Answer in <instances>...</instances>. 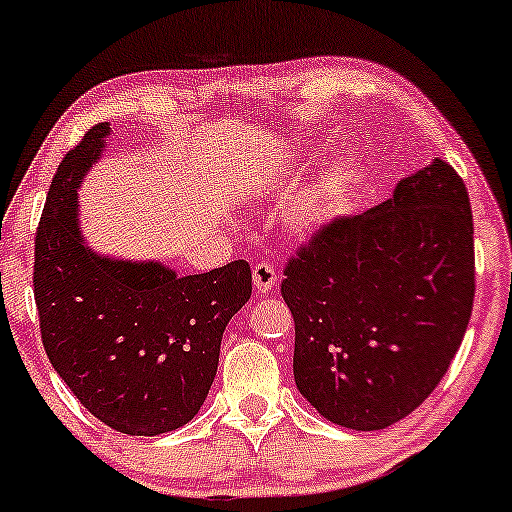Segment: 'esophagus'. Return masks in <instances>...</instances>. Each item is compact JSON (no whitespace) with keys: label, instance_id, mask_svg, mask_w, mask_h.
Segmentation results:
<instances>
[{"label":"esophagus","instance_id":"esophagus-1","mask_svg":"<svg viewBox=\"0 0 512 512\" xmlns=\"http://www.w3.org/2000/svg\"><path fill=\"white\" fill-rule=\"evenodd\" d=\"M252 281H255L257 293H269V291H274L276 281H279V274H276L274 264L260 262L252 267Z\"/></svg>","mask_w":512,"mask_h":512}]
</instances>
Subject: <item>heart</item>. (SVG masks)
Returning <instances> with one entry per match:
<instances>
[{
    "instance_id": "1",
    "label": "heart",
    "mask_w": 512,
    "mask_h": 512,
    "mask_svg": "<svg viewBox=\"0 0 512 512\" xmlns=\"http://www.w3.org/2000/svg\"><path fill=\"white\" fill-rule=\"evenodd\" d=\"M368 178L370 166L363 156H351L334 163L305 192L301 207L296 211L298 228L305 233H315L342 219L363 192V187L368 185Z\"/></svg>"
}]
</instances>
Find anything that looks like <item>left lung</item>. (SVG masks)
<instances>
[{
	"label": "left lung",
	"instance_id": "obj_1",
	"mask_svg": "<svg viewBox=\"0 0 512 512\" xmlns=\"http://www.w3.org/2000/svg\"><path fill=\"white\" fill-rule=\"evenodd\" d=\"M293 378L332 424L380 431L436 390L474 303V223L450 163L317 231L286 264Z\"/></svg>",
	"mask_w": 512,
	"mask_h": 512
}]
</instances>
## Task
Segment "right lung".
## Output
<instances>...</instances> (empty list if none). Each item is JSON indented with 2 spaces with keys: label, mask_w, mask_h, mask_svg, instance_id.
I'll return each instance as SVG.
<instances>
[{
  "label": "right lung",
  "mask_w": 512,
  "mask_h": 512,
  "mask_svg": "<svg viewBox=\"0 0 512 512\" xmlns=\"http://www.w3.org/2000/svg\"><path fill=\"white\" fill-rule=\"evenodd\" d=\"M88 129L52 178L35 233L33 293L52 368L74 397L127 436H158L195 419L219 366L228 320L252 293L250 264L178 276L161 262L93 252L79 228V187L105 149Z\"/></svg>",
  "instance_id": "1"
}]
</instances>
